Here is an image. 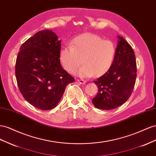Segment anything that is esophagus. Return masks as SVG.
<instances>
[{
    "mask_svg": "<svg viewBox=\"0 0 156 156\" xmlns=\"http://www.w3.org/2000/svg\"><path fill=\"white\" fill-rule=\"evenodd\" d=\"M77 82L79 84H81V85H85L86 83V81H85V80L83 79H77Z\"/></svg>",
    "mask_w": 156,
    "mask_h": 156,
    "instance_id": "obj_1",
    "label": "esophagus"
}]
</instances>
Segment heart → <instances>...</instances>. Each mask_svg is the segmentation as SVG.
<instances>
[{"instance_id":"b5f03b06","label":"heart","mask_w":156,"mask_h":156,"mask_svg":"<svg viewBox=\"0 0 156 156\" xmlns=\"http://www.w3.org/2000/svg\"><path fill=\"white\" fill-rule=\"evenodd\" d=\"M115 53V45L112 41L86 33L75 37L71 46L62 47L59 59L63 68L69 73H73L83 62L85 64L77 71V75L82 77L94 75L100 77L111 69Z\"/></svg>"}]
</instances>
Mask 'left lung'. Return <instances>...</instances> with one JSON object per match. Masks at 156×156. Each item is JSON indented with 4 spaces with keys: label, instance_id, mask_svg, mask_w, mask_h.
I'll use <instances>...</instances> for the list:
<instances>
[{
    "label": "left lung",
    "instance_id": "obj_1",
    "mask_svg": "<svg viewBox=\"0 0 156 156\" xmlns=\"http://www.w3.org/2000/svg\"><path fill=\"white\" fill-rule=\"evenodd\" d=\"M114 62L108 73L94 83L98 92L92 100L98 109L109 110L119 107L131 95L136 78V62L133 50L123 37L118 36Z\"/></svg>",
    "mask_w": 156,
    "mask_h": 156
}]
</instances>
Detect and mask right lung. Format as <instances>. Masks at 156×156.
<instances>
[{
  "mask_svg": "<svg viewBox=\"0 0 156 156\" xmlns=\"http://www.w3.org/2000/svg\"><path fill=\"white\" fill-rule=\"evenodd\" d=\"M58 39L52 30L39 31L21 46L16 59L20 91L27 102L42 110L55 108L66 86L75 81L61 66Z\"/></svg>",
  "mask_w": 156,
  "mask_h": 156,
  "instance_id": "obj_1",
  "label": "right lung"
}]
</instances>
